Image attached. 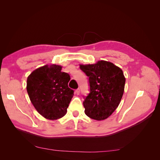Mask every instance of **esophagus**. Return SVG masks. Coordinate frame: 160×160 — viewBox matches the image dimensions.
<instances>
[{"label":"esophagus","instance_id":"obj_1","mask_svg":"<svg viewBox=\"0 0 160 160\" xmlns=\"http://www.w3.org/2000/svg\"><path fill=\"white\" fill-rule=\"evenodd\" d=\"M75 92V94H77V95H78L80 93V89H77Z\"/></svg>","mask_w":160,"mask_h":160}]
</instances>
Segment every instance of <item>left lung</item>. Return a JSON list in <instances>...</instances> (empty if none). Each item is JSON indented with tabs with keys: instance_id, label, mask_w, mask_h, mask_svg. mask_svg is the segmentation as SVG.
Wrapping results in <instances>:
<instances>
[{
	"instance_id": "1",
	"label": "left lung",
	"mask_w": 160,
	"mask_h": 160,
	"mask_svg": "<svg viewBox=\"0 0 160 160\" xmlns=\"http://www.w3.org/2000/svg\"><path fill=\"white\" fill-rule=\"evenodd\" d=\"M80 69L89 77L90 86V93L83 103L85 113L98 121L107 119L122 98L125 83L123 71L106 61L80 65Z\"/></svg>"
}]
</instances>
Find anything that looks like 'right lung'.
Returning a JSON list of instances; mask_svg holds the SVG:
<instances>
[{
	"label": "right lung",
	"instance_id": "obj_1",
	"mask_svg": "<svg viewBox=\"0 0 160 160\" xmlns=\"http://www.w3.org/2000/svg\"><path fill=\"white\" fill-rule=\"evenodd\" d=\"M61 69L60 65H46L33 71L27 78V91L31 103L47 119L63 117L74 95L68 87L70 76Z\"/></svg>",
	"mask_w": 160,
	"mask_h": 160
}]
</instances>
